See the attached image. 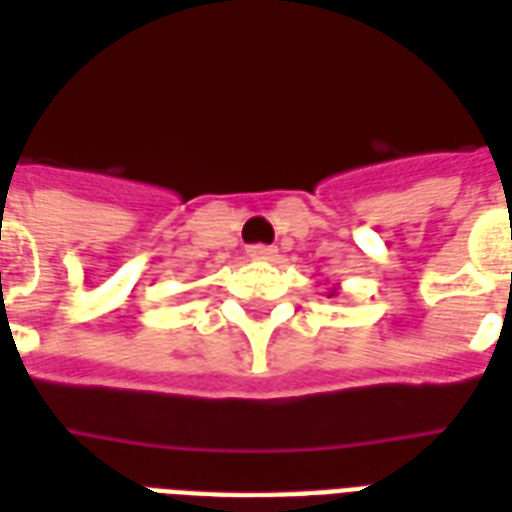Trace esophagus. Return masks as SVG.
<instances>
[{
  "instance_id": "34e87169",
  "label": "esophagus",
  "mask_w": 512,
  "mask_h": 512,
  "mask_svg": "<svg viewBox=\"0 0 512 512\" xmlns=\"http://www.w3.org/2000/svg\"><path fill=\"white\" fill-rule=\"evenodd\" d=\"M249 257L252 260H274L277 257V246H268V244H252L249 249Z\"/></svg>"
}]
</instances>
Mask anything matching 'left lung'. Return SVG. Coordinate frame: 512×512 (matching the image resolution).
I'll return each instance as SVG.
<instances>
[{"mask_svg": "<svg viewBox=\"0 0 512 512\" xmlns=\"http://www.w3.org/2000/svg\"><path fill=\"white\" fill-rule=\"evenodd\" d=\"M330 296H332V293H330Z\"/></svg>", "mask_w": 512, "mask_h": 512, "instance_id": "8db88e82", "label": "left lung"}]
</instances>
